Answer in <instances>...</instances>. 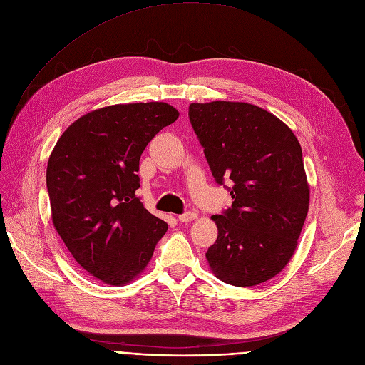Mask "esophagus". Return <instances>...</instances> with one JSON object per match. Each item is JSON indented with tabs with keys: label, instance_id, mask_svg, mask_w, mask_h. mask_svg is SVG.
Here are the masks:
<instances>
[{
	"label": "esophagus",
	"instance_id": "34e87169",
	"mask_svg": "<svg viewBox=\"0 0 365 365\" xmlns=\"http://www.w3.org/2000/svg\"><path fill=\"white\" fill-rule=\"evenodd\" d=\"M197 218V213L195 212H185L182 215H179V221L180 222H190L194 221Z\"/></svg>",
	"mask_w": 365,
	"mask_h": 365
}]
</instances>
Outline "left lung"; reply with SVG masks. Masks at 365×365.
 Instances as JSON below:
<instances>
[{"label": "left lung", "instance_id": "1", "mask_svg": "<svg viewBox=\"0 0 365 365\" xmlns=\"http://www.w3.org/2000/svg\"><path fill=\"white\" fill-rule=\"evenodd\" d=\"M187 115L215 182L233 198L212 217L218 237L206 259L227 284L257 286L289 263L307 218L301 144L279 118L251 103H191Z\"/></svg>", "mask_w": 365, "mask_h": 365}]
</instances>
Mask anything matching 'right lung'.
<instances>
[{"label":"right lung","instance_id":"1","mask_svg":"<svg viewBox=\"0 0 365 365\" xmlns=\"http://www.w3.org/2000/svg\"><path fill=\"white\" fill-rule=\"evenodd\" d=\"M178 117L164 102L105 106L67 128L51 153L53 227L73 259L106 284H126L143 272L167 233V222L144 209L135 191L145 145Z\"/></svg>","mask_w":365,"mask_h":365}]
</instances>
